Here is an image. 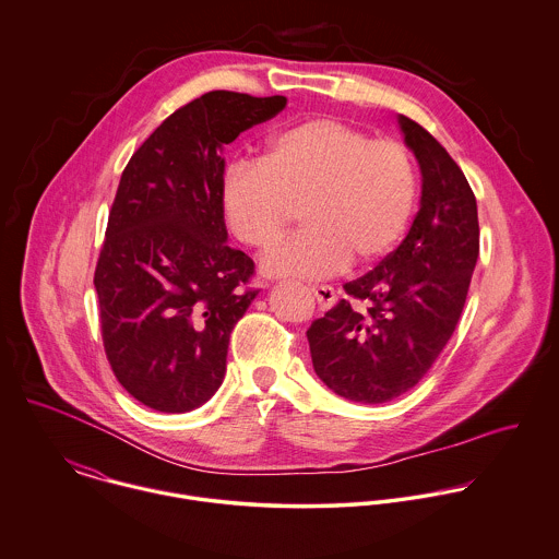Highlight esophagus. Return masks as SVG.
<instances>
[{
	"instance_id": "obj_1",
	"label": "esophagus",
	"mask_w": 559,
	"mask_h": 559,
	"mask_svg": "<svg viewBox=\"0 0 559 559\" xmlns=\"http://www.w3.org/2000/svg\"><path fill=\"white\" fill-rule=\"evenodd\" d=\"M312 295L314 299L319 301V308L321 310H330L334 304H336V293L332 286H312Z\"/></svg>"
}]
</instances>
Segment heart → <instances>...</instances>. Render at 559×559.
<instances>
[{"instance_id": "heart-1", "label": "heart", "mask_w": 559, "mask_h": 559, "mask_svg": "<svg viewBox=\"0 0 559 559\" xmlns=\"http://www.w3.org/2000/svg\"><path fill=\"white\" fill-rule=\"evenodd\" d=\"M416 201V174L405 147L371 141L332 117L299 121L266 143L262 160H238L221 182L231 234L271 247L301 205L306 229L273 247L262 271L271 277L319 280L354 255L369 262L403 236Z\"/></svg>"}]
</instances>
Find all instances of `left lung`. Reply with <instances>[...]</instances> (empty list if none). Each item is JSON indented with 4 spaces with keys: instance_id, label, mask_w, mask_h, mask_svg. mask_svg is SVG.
I'll return each mask as SVG.
<instances>
[{
    "instance_id": "obj_1",
    "label": "left lung",
    "mask_w": 559,
    "mask_h": 559,
    "mask_svg": "<svg viewBox=\"0 0 559 559\" xmlns=\"http://www.w3.org/2000/svg\"><path fill=\"white\" fill-rule=\"evenodd\" d=\"M420 169V203L403 242L308 330L321 381L356 403H385L414 388L455 332L479 255L477 201L462 169L416 121L399 115Z\"/></svg>"
}]
</instances>
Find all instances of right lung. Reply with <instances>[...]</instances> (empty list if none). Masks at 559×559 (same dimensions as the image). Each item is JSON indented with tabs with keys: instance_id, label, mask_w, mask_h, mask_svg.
Segmentation results:
<instances>
[{
	"instance_id": "1",
	"label": "right lung",
	"mask_w": 559,
	"mask_h": 559,
	"mask_svg": "<svg viewBox=\"0 0 559 559\" xmlns=\"http://www.w3.org/2000/svg\"><path fill=\"white\" fill-rule=\"evenodd\" d=\"M286 97L212 91L165 119L130 158L95 269L102 336L119 383L182 414L225 377L227 345L258 290L253 260L227 247L223 150Z\"/></svg>"
}]
</instances>
